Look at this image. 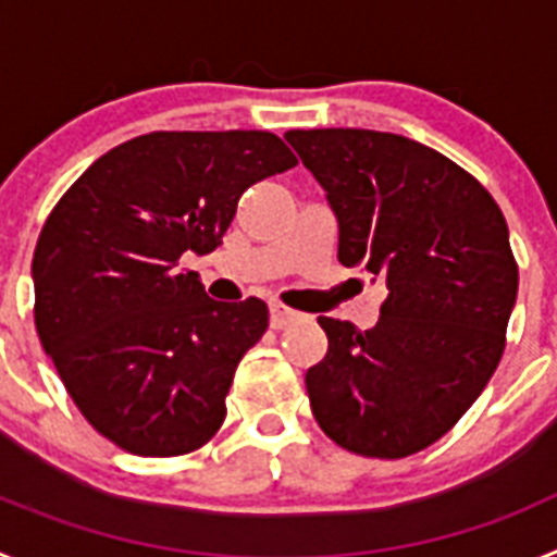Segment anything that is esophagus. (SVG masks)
Masks as SVG:
<instances>
[{
  "label": "esophagus",
  "mask_w": 557,
  "mask_h": 557,
  "mask_svg": "<svg viewBox=\"0 0 557 557\" xmlns=\"http://www.w3.org/2000/svg\"><path fill=\"white\" fill-rule=\"evenodd\" d=\"M295 321H298V312L282 307V304H270V326L284 329V326H289V323H295Z\"/></svg>",
  "instance_id": "esophagus-1"
}]
</instances>
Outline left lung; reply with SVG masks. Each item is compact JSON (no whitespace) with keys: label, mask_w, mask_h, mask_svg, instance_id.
<instances>
[{"label":"left lung","mask_w":557,"mask_h":557,"mask_svg":"<svg viewBox=\"0 0 557 557\" xmlns=\"http://www.w3.org/2000/svg\"><path fill=\"white\" fill-rule=\"evenodd\" d=\"M337 220V259L387 284L379 323L318 318L326 357L307 371L321 430L366 457L416 455L494 376L519 289L508 223L469 172L407 136L287 131Z\"/></svg>","instance_id":"1"}]
</instances>
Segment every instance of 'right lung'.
I'll list each match as a JSON object with an SVG mask.
<instances>
[{"instance_id":"right-lung-1","label":"right lung","mask_w":557,"mask_h":557,"mask_svg":"<svg viewBox=\"0 0 557 557\" xmlns=\"http://www.w3.org/2000/svg\"><path fill=\"white\" fill-rule=\"evenodd\" d=\"M289 166L268 131H156L100 156L52 209L33 253L36 329L108 441L172 457L220 430L268 304L214 301L178 262L223 245L243 191Z\"/></svg>"}]
</instances>
